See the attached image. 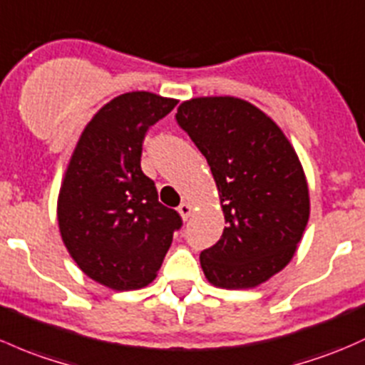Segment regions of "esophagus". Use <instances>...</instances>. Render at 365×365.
I'll list each match as a JSON object with an SVG mask.
<instances>
[{
  "mask_svg": "<svg viewBox=\"0 0 365 365\" xmlns=\"http://www.w3.org/2000/svg\"><path fill=\"white\" fill-rule=\"evenodd\" d=\"M178 213L182 215V218H183V220H187V218L190 217V213H192V206H190L189 202H185V201H183L182 205L178 206Z\"/></svg>",
  "mask_w": 365,
  "mask_h": 365,
  "instance_id": "34e87169",
  "label": "esophagus"
}]
</instances>
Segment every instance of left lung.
Returning <instances> with one entry per match:
<instances>
[{
    "label": "left lung",
    "mask_w": 365,
    "mask_h": 365,
    "mask_svg": "<svg viewBox=\"0 0 365 365\" xmlns=\"http://www.w3.org/2000/svg\"><path fill=\"white\" fill-rule=\"evenodd\" d=\"M176 122L208 160L225 218L220 240L199 255L206 279L229 290L267 282L292 260L309 218L294 147L262 110L232 96L183 101Z\"/></svg>",
    "instance_id": "1"
}]
</instances>
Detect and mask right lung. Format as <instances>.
I'll list each match as a JSON object with an SVG mask.
<instances>
[{
  "label": "right lung",
  "instance_id": "1",
  "mask_svg": "<svg viewBox=\"0 0 365 365\" xmlns=\"http://www.w3.org/2000/svg\"><path fill=\"white\" fill-rule=\"evenodd\" d=\"M176 103L145 91L113 98L80 134L64 173L57 199L63 243L83 273L118 292L155 279L182 227L141 171L145 134Z\"/></svg>",
  "mask_w": 365,
  "mask_h": 365
}]
</instances>
